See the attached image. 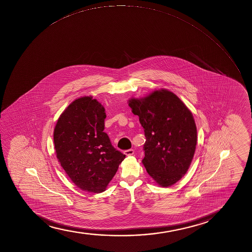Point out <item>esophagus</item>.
Returning a JSON list of instances; mask_svg holds the SVG:
<instances>
[{"mask_svg": "<svg viewBox=\"0 0 252 252\" xmlns=\"http://www.w3.org/2000/svg\"><path fill=\"white\" fill-rule=\"evenodd\" d=\"M124 153H125V156L130 157V156H133L134 151H133V150H127V151H125Z\"/></svg>", "mask_w": 252, "mask_h": 252, "instance_id": "1", "label": "esophagus"}]
</instances>
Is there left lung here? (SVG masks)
Returning a JSON list of instances; mask_svg holds the SVG:
<instances>
[{"label": "left lung", "mask_w": 252, "mask_h": 252, "mask_svg": "<svg viewBox=\"0 0 252 252\" xmlns=\"http://www.w3.org/2000/svg\"><path fill=\"white\" fill-rule=\"evenodd\" d=\"M127 102L145 129L142 163L158 185L169 188L184 177L193 159L197 141L193 115L175 93L164 88Z\"/></svg>", "instance_id": "obj_1"}]
</instances>
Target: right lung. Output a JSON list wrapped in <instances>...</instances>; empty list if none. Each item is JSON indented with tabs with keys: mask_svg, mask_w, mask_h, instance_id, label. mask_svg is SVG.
Segmentation results:
<instances>
[{
	"mask_svg": "<svg viewBox=\"0 0 252 252\" xmlns=\"http://www.w3.org/2000/svg\"><path fill=\"white\" fill-rule=\"evenodd\" d=\"M106 117L104 107L85 95L64 109L54 129L58 161L72 183L88 192L105 191L125 158L103 132Z\"/></svg>",
	"mask_w": 252,
	"mask_h": 252,
	"instance_id": "obj_1",
	"label": "right lung"
}]
</instances>
